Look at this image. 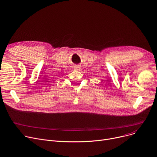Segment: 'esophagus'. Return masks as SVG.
Returning a JSON list of instances; mask_svg holds the SVG:
<instances>
[{
	"mask_svg": "<svg viewBox=\"0 0 157 157\" xmlns=\"http://www.w3.org/2000/svg\"><path fill=\"white\" fill-rule=\"evenodd\" d=\"M74 69L77 70V71H79L81 69V67L78 65H76V66H74Z\"/></svg>",
	"mask_w": 157,
	"mask_h": 157,
	"instance_id": "obj_1",
	"label": "esophagus"
}]
</instances>
